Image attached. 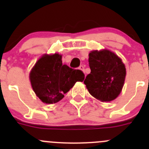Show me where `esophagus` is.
<instances>
[{"label":"esophagus","instance_id":"34e87169","mask_svg":"<svg viewBox=\"0 0 149 149\" xmlns=\"http://www.w3.org/2000/svg\"><path fill=\"white\" fill-rule=\"evenodd\" d=\"M79 69L81 70H83V71H84V65H81L80 66H79Z\"/></svg>","mask_w":149,"mask_h":149}]
</instances>
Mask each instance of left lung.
Wrapping results in <instances>:
<instances>
[{
    "label": "left lung",
    "instance_id": "8db88e82",
    "mask_svg": "<svg viewBox=\"0 0 149 149\" xmlns=\"http://www.w3.org/2000/svg\"><path fill=\"white\" fill-rule=\"evenodd\" d=\"M91 73L84 84L91 96L102 102H110L120 94L126 70L121 59L107 49L92 51L88 58Z\"/></svg>",
    "mask_w": 149,
    "mask_h": 149
}]
</instances>
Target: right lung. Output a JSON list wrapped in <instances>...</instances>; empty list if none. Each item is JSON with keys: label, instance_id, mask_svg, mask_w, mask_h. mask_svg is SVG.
<instances>
[{"label": "right lung", "instance_id": "add662e5", "mask_svg": "<svg viewBox=\"0 0 149 149\" xmlns=\"http://www.w3.org/2000/svg\"><path fill=\"white\" fill-rule=\"evenodd\" d=\"M61 58L58 54L43 55L30 73L33 90L44 103L58 102L76 82L84 80L81 70L63 65Z\"/></svg>", "mask_w": 149, "mask_h": 149}]
</instances>
